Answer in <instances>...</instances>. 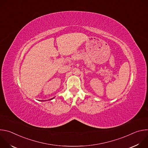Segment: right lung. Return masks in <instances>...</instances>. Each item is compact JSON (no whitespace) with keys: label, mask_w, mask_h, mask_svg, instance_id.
<instances>
[{"label":"right lung","mask_w":148,"mask_h":148,"mask_svg":"<svg viewBox=\"0 0 148 148\" xmlns=\"http://www.w3.org/2000/svg\"><path fill=\"white\" fill-rule=\"evenodd\" d=\"M53 98H51V99H53Z\"/></svg>","instance_id":"right-lung-1"}]
</instances>
